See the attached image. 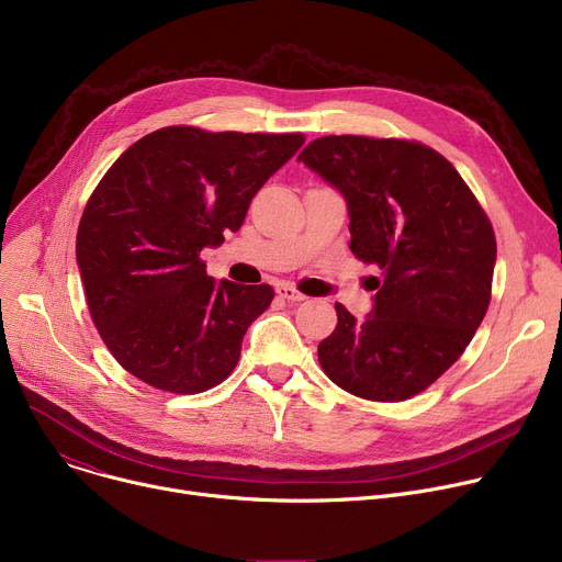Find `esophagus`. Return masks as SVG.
I'll return each instance as SVG.
<instances>
[{"label": "esophagus", "mask_w": 562, "mask_h": 562, "mask_svg": "<svg viewBox=\"0 0 562 562\" xmlns=\"http://www.w3.org/2000/svg\"><path fill=\"white\" fill-rule=\"evenodd\" d=\"M276 291H278L280 297H284V301H289V303H303V301H307V295L301 293L297 289H293L291 284H278Z\"/></svg>", "instance_id": "34e87169"}]
</instances>
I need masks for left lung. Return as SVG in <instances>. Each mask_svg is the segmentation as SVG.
Listing matches in <instances>:
<instances>
[{
  "label": "left lung",
  "mask_w": 562,
  "mask_h": 562,
  "mask_svg": "<svg viewBox=\"0 0 562 562\" xmlns=\"http://www.w3.org/2000/svg\"><path fill=\"white\" fill-rule=\"evenodd\" d=\"M297 160L341 192L350 250L382 271L363 321L334 305L339 323L318 344L325 375L363 400L418 395L488 312L497 259L488 216L452 162L420 142L327 135Z\"/></svg>",
  "instance_id": "left-lung-1"
}]
</instances>
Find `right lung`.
<instances>
[{
    "label": "right lung",
    "instance_id": "obj_1",
    "mask_svg": "<svg viewBox=\"0 0 562 562\" xmlns=\"http://www.w3.org/2000/svg\"><path fill=\"white\" fill-rule=\"evenodd\" d=\"M303 144L301 133L167 126L105 171L79 223L77 261L90 316L131 375L194 395L235 370L273 289L214 282L201 250L241 228L259 187Z\"/></svg>",
    "mask_w": 562,
    "mask_h": 562
}]
</instances>
